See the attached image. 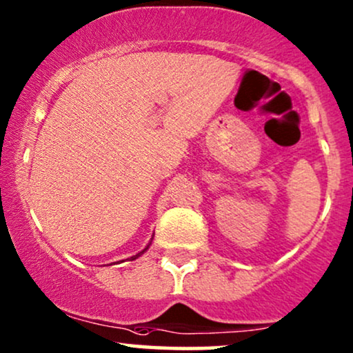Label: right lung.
Returning <instances> with one entry per match:
<instances>
[{"label":"right lung","instance_id":"obj_1","mask_svg":"<svg viewBox=\"0 0 353 353\" xmlns=\"http://www.w3.org/2000/svg\"><path fill=\"white\" fill-rule=\"evenodd\" d=\"M145 250H148V248H145ZM145 250H144V251H145ZM144 251H141V253H139V254H136V256H132V258H131V259H136V258H137V256H141V254H143V253H144Z\"/></svg>","mask_w":353,"mask_h":353}]
</instances>
